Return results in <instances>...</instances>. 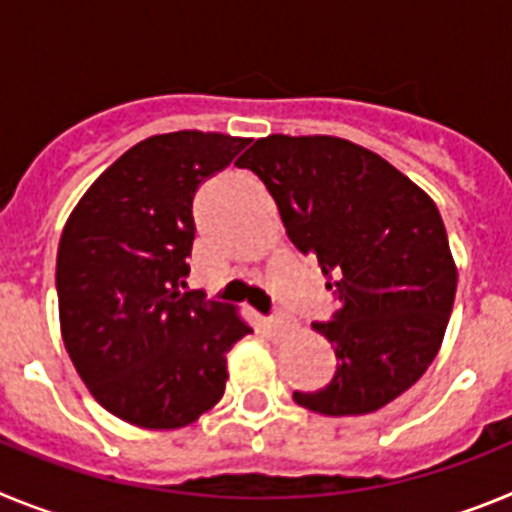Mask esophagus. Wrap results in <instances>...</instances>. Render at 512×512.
I'll return each instance as SVG.
<instances>
[{"label": "esophagus", "mask_w": 512, "mask_h": 512, "mask_svg": "<svg viewBox=\"0 0 512 512\" xmlns=\"http://www.w3.org/2000/svg\"><path fill=\"white\" fill-rule=\"evenodd\" d=\"M264 325L271 330V333H295V330L300 328V323H297L295 318H289V315H279V318L264 320Z\"/></svg>", "instance_id": "obj_1"}]
</instances>
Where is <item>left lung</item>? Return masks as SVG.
<instances>
[{"mask_svg":"<svg viewBox=\"0 0 512 512\" xmlns=\"http://www.w3.org/2000/svg\"><path fill=\"white\" fill-rule=\"evenodd\" d=\"M277 202L289 241L338 295L312 323L336 351L323 390L295 392L320 415H366L397 400L436 359L456 264L436 202L390 161L336 135H266L243 153Z\"/></svg>","mask_w":512,"mask_h":512,"instance_id":"obj_1","label":"left lung"}]
</instances>
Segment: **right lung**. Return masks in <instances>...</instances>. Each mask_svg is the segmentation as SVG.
Wrapping results in <instances>:
<instances>
[{"label":"right lung","instance_id":"1","mask_svg":"<svg viewBox=\"0 0 512 512\" xmlns=\"http://www.w3.org/2000/svg\"><path fill=\"white\" fill-rule=\"evenodd\" d=\"M246 143L202 130L151 135L94 179L63 225V346L94 400L125 423H194L220 402L228 351L251 333L238 307L184 292L194 194Z\"/></svg>","mask_w":512,"mask_h":512}]
</instances>
